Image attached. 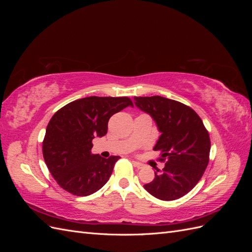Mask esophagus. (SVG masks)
Listing matches in <instances>:
<instances>
[{"mask_svg":"<svg viewBox=\"0 0 252 252\" xmlns=\"http://www.w3.org/2000/svg\"><path fill=\"white\" fill-rule=\"evenodd\" d=\"M132 164L138 169H141V168H143V167H144V165L142 163H139V162H136V161H132Z\"/></svg>","mask_w":252,"mask_h":252,"instance_id":"obj_1","label":"esophagus"}]
</instances>
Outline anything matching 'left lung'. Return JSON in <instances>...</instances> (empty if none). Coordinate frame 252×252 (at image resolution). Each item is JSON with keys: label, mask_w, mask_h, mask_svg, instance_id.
Wrapping results in <instances>:
<instances>
[{"label": "left lung", "mask_w": 252, "mask_h": 252, "mask_svg": "<svg viewBox=\"0 0 252 252\" xmlns=\"http://www.w3.org/2000/svg\"><path fill=\"white\" fill-rule=\"evenodd\" d=\"M134 104L148 113L161 132L154 150L166 159L162 172L144 188L157 199L173 201L187 194L202 178L209 162L210 139L201 118L178 101L155 96H134Z\"/></svg>", "instance_id": "obj_1"}]
</instances>
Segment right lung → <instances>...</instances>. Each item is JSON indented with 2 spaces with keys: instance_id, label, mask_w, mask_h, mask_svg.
Segmentation results:
<instances>
[{
  "instance_id": "obj_1",
  "label": "right lung",
  "mask_w": 252,
  "mask_h": 252,
  "mask_svg": "<svg viewBox=\"0 0 252 252\" xmlns=\"http://www.w3.org/2000/svg\"><path fill=\"white\" fill-rule=\"evenodd\" d=\"M128 106L133 107L127 96H88L53 114L43 141V156L53 179L66 191L86 196L107 183L120 157L93 155V140L107 133L111 116Z\"/></svg>"
}]
</instances>
